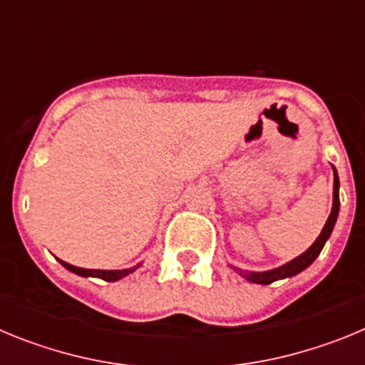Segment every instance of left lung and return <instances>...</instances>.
<instances>
[{
	"mask_svg": "<svg viewBox=\"0 0 365 365\" xmlns=\"http://www.w3.org/2000/svg\"><path fill=\"white\" fill-rule=\"evenodd\" d=\"M333 175H334V182H333V208H331V214H329L327 221H325L324 228H322L320 235L316 237L314 243L305 250L303 254H299L298 257L291 259L285 265L278 267V269H270V270H263V272H254V270H243L240 267H232L235 272L240 274L241 278H245L247 282L250 283H259V285H269L272 282H278V279H285V278H292L296 274H299L302 270H305L307 267L312 265V261L316 257L320 256L322 248L324 245L327 243L329 235L333 232L334 225H336L338 219V212H340V180H338V173L336 168L333 166Z\"/></svg>",
	"mask_w": 365,
	"mask_h": 365,
	"instance_id": "obj_1",
	"label": "left lung"
}]
</instances>
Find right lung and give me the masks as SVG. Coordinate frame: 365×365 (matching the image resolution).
Instances as JSON below:
<instances>
[{
	"instance_id": "obj_1",
	"label": "right lung",
	"mask_w": 365,
	"mask_h": 365,
	"mask_svg": "<svg viewBox=\"0 0 365 365\" xmlns=\"http://www.w3.org/2000/svg\"><path fill=\"white\" fill-rule=\"evenodd\" d=\"M60 263H62L63 267H66L67 270H71V272L78 274V276H82V278H100L104 279V282H118V279L125 278L128 274L135 272V270L140 267V263L135 267H131V269H122V270H93V269H82V267H74V265H69V263H66V261L58 259Z\"/></svg>"
}]
</instances>
